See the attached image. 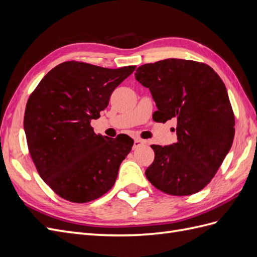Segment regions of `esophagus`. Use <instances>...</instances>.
Returning <instances> with one entry per match:
<instances>
[{
    "instance_id": "34e87169",
    "label": "esophagus",
    "mask_w": 257,
    "mask_h": 257,
    "mask_svg": "<svg viewBox=\"0 0 257 257\" xmlns=\"http://www.w3.org/2000/svg\"><path fill=\"white\" fill-rule=\"evenodd\" d=\"M145 144H146V142H145V141H143V139L136 138L135 141H134V146H133V148H134V149H137V148L142 147V146H143V145H145Z\"/></svg>"
}]
</instances>
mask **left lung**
Segmentation results:
<instances>
[{"label":"left lung","instance_id":"obj_1","mask_svg":"<svg viewBox=\"0 0 257 257\" xmlns=\"http://www.w3.org/2000/svg\"><path fill=\"white\" fill-rule=\"evenodd\" d=\"M135 78L149 88L158 109L153 119L177 121L174 145H152L146 177L174 196L192 195L210 183L235 136V114L225 84L201 62L166 59L139 66Z\"/></svg>","mask_w":257,"mask_h":257}]
</instances>
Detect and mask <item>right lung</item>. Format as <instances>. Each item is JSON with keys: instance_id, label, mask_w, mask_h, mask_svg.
<instances>
[{"instance_id": "obj_1", "label": "right lung", "mask_w": 257, "mask_h": 257, "mask_svg": "<svg viewBox=\"0 0 257 257\" xmlns=\"http://www.w3.org/2000/svg\"><path fill=\"white\" fill-rule=\"evenodd\" d=\"M135 68L66 61L31 93L23 121L29 151L43 180L63 199L89 203L113 186L134 142L96 135L91 120L99 118L113 90Z\"/></svg>"}]
</instances>
